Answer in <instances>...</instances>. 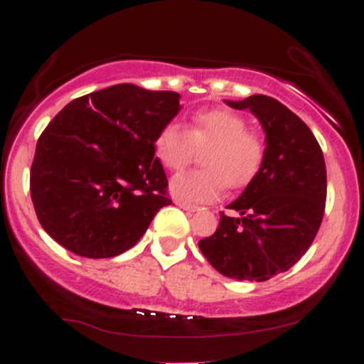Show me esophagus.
<instances>
[{"label": "esophagus", "instance_id": "esophagus-1", "mask_svg": "<svg viewBox=\"0 0 364 364\" xmlns=\"http://www.w3.org/2000/svg\"><path fill=\"white\" fill-rule=\"evenodd\" d=\"M176 205L181 207L183 210H188V212H196V210H198V207H196V205H188V203H185V202H179V200H176Z\"/></svg>", "mask_w": 364, "mask_h": 364}]
</instances>
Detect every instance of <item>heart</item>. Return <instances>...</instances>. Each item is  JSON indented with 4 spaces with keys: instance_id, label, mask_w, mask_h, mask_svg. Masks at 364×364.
Masks as SVG:
<instances>
[{
    "instance_id": "obj_1",
    "label": "heart",
    "mask_w": 364,
    "mask_h": 364,
    "mask_svg": "<svg viewBox=\"0 0 364 364\" xmlns=\"http://www.w3.org/2000/svg\"><path fill=\"white\" fill-rule=\"evenodd\" d=\"M156 154L169 171L185 169L196 150H205L202 166L178 174L171 181V193L188 205L214 202L224 186L231 190L248 186L260 174L267 159V144L248 129L241 114L229 109L198 111L190 128L176 119L164 123L157 132Z\"/></svg>"
}]
</instances>
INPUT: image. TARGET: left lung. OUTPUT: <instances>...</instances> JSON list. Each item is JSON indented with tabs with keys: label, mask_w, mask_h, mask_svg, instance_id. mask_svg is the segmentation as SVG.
<instances>
[{
	"label": "left lung",
	"mask_w": 364,
	"mask_h": 364,
	"mask_svg": "<svg viewBox=\"0 0 364 364\" xmlns=\"http://www.w3.org/2000/svg\"><path fill=\"white\" fill-rule=\"evenodd\" d=\"M250 109L265 129L267 159L257 178L220 212L212 236L198 241L208 263L237 281H269L289 270L318 232L327 200V169L306 123L269 95L228 101Z\"/></svg>",
	"instance_id": "left-lung-1"
}]
</instances>
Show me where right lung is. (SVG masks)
<instances>
[{
	"label": "right lung",
	"mask_w": 364,
	"mask_h": 364,
	"mask_svg": "<svg viewBox=\"0 0 364 364\" xmlns=\"http://www.w3.org/2000/svg\"><path fill=\"white\" fill-rule=\"evenodd\" d=\"M178 92L118 83L66 104L37 140L31 196L44 231L87 258H111L139 243L168 178L157 132L179 111Z\"/></svg>",
	"instance_id": "1"
}]
</instances>
